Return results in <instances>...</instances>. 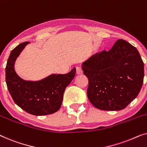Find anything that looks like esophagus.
Returning a JSON list of instances; mask_svg holds the SVG:
<instances>
[{"label":"esophagus","mask_w":147,"mask_h":147,"mask_svg":"<svg viewBox=\"0 0 147 147\" xmlns=\"http://www.w3.org/2000/svg\"><path fill=\"white\" fill-rule=\"evenodd\" d=\"M76 73L77 74H82V69L80 67H76Z\"/></svg>","instance_id":"1"}]
</instances>
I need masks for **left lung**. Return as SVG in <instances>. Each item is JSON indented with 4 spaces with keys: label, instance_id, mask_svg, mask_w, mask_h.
Masks as SVG:
<instances>
[{
    "label": "left lung",
    "instance_id": "8db88e82",
    "mask_svg": "<svg viewBox=\"0 0 147 147\" xmlns=\"http://www.w3.org/2000/svg\"><path fill=\"white\" fill-rule=\"evenodd\" d=\"M88 78V98L102 110L125 108L139 94L144 79V63L138 50L123 39L108 51L94 54L82 63Z\"/></svg>",
    "mask_w": 147,
    "mask_h": 147
}]
</instances>
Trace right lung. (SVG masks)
<instances>
[{
    "label": "right lung",
    "mask_w": 147,
    "mask_h": 147,
    "mask_svg": "<svg viewBox=\"0 0 147 147\" xmlns=\"http://www.w3.org/2000/svg\"><path fill=\"white\" fill-rule=\"evenodd\" d=\"M29 42L19 44L12 50L6 66V83L15 104L27 113L43 116L55 113L63 101L65 88L75 77L74 67L66 74H52L37 82L25 81L16 74L15 61Z\"/></svg>",
    "instance_id": "obj_1"
}]
</instances>
